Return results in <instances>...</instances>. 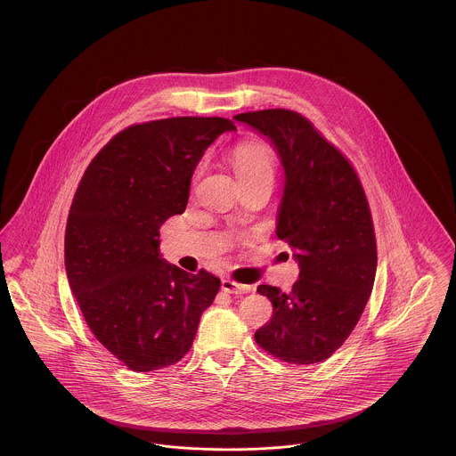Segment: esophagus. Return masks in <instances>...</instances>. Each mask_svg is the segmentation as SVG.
Masks as SVG:
<instances>
[{
    "mask_svg": "<svg viewBox=\"0 0 456 456\" xmlns=\"http://www.w3.org/2000/svg\"><path fill=\"white\" fill-rule=\"evenodd\" d=\"M222 290H225L229 294H246V292H251L253 287L236 282V281H231V279H224L222 281Z\"/></svg>",
    "mask_w": 456,
    "mask_h": 456,
    "instance_id": "obj_1",
    "label": "esophagus"
}]
</instances>
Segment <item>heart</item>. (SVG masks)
Segmentation results:
<instances>
[{"label":"heart","instance_id":"1","mask_svg":"<svg viewBox=\"0 0 456 456\" xmlns=\"http://www.w3.org/2000/svg\"><path fill=\"white\" fill-rule=\"evenodd\" d=\"M232 167L238 175L239 184H249L266 181L273 184L275 179V160L272 151L256 142L240 143L232 152ZM203 171V166L198 167L196 177Z\"/></svg>","mask_w":456,"mask_h":456}]
</instances>
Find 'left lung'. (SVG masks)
Wrapping results in <instances>:
<instances>
[{"label": "left lung", "mask_w": 456, "mask_h": 456, "mask_svg": "<svg viewBox=\"0 0 456 456\" xmlns=\"http://www.w3.org/2000/svg\"><path fill=\"white\" fill-rule=\"evenodd\" d=\"M234 119L260 131L281 155L285 186L275 234L301 266L287 294L258 287L273 314L255 340L283 362H322L347 340L372 290L378 255L368 198L347 157L299 112L265 109Z\"/></svg>", "instance_id": "1"}]
</instances>
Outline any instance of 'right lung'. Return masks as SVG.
I'll return each instance as SVG.
<instances>
[{"instance_id":"1","label":"right lung","mask_w":456,"mask_h":456,"mask_svg":"<svg viewBox=\"0 0 456 456\" xmlns=\"http://www.w3.org/2000/svg\"><path fill=\"white\" fill-rule=\"evenodd\" d=\"M225 118H169L119 131L88 164L65 232L71 292L95 338L126 368H169L193 346L220 279L162 260L159 229L188 205L208 145L234 130Z\"/></svg>"}]
</instances>
